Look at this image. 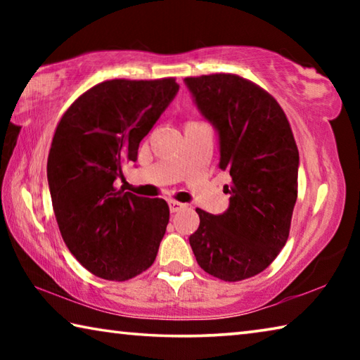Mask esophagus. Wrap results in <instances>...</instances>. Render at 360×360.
<instances>
[{
  "mask_svg": "<svg viewBox=\"0 0 360 360\" xmlns=\"http://www.w3.org/2000/svg\"><path fill=\"white\" fill-rule=\"evenodd\" d=\"M168 205H169V211H172V212H179L181 210L186 208L184 203L176 202V200H172V202H168Z\"/></svg>",
  "mask_w": 360,
  "mask_h": 360,
  "instance_id": "obj_1",
  "label": "esophagus"
}]
</instances>
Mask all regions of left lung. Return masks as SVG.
<instances>
[{
    "label": "left lung",
    "mask_w": 360,
    "mask_h": 360,
    "mask_svg": "<svg viewBox=\"0 0 360 360\" xmlns=\"http://www.w3.org/2000/svg\"><path fill=\"white\" fill-rule=\"evenodd\" d=\"M200 111L219 131V168L231 176L224 214L197 208L191 235L198 265L235 283L259 275L289 238L298 192V149L273 95L249 79L216 72L184 79Z\"/></svg>",
    "instance_id": "left-lung-1"
}]
</instances>
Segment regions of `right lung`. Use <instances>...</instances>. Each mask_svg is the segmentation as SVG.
Segmentation results:
<instances>
[{"label":"right lung","mask_w":360,"mask_h":360,"mask_svg":"<svg viewBox=\"0 0 360 360\" xmlns=\"http://www.w3.org/2000/svg\"><path fill=\"white\" fill-rule=\"evenodd\" d=\"M174 77L111 79L63 112L47 157L53 212L65 245L95 276L127 281L154 264L169 221L162 198L114 187L124 163L178 94Z\"/></svg>","instance_id":"obj_1"}]
</instances>
